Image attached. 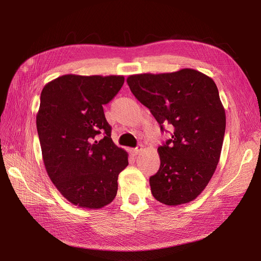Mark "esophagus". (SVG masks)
Returning <instances> with one entry per match:
<instances>
[{
	"label": "esophagus",
	"instance_id": "obj_1",
	"mask_svg": "<svg viewBox=\"0 0 261 261\" xmlns=\"http://www.w3.org/2000/svg\"><path fill=\"white\" fill-rule=\"evenodd\" d=\"M142 151H143V146H142V145H139L138 147L134 148V149L132 150V153H133V155H138V154H140Z\"/></svg>",
	"mask_w": 261,
	"mask_h": 261
}]
</instances>
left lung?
<instances>
[{
    "label": "left lung",
    "instance_id": "1",
    "mask_svg": "<svg viewBox=\"0 0 261 261\" xmlns=\"http://www.w3.org/2000/svg\"><path fill=\"white\" fill-rule=\"evenodd\" d=\"M127 84L162 131L167 123L173 127L171 139L158 148L160 169L149 179L152 196L169 206L195 200L217 168L225 132V111L215 81L182 68L131 75Z\"/></svg>",
    "mask_w": 261,
    "mask_h": 261
}]
</instances>
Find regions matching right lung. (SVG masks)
Returning a JSON list of instances; mask_svg holds the SVG:
<instances>
[{
  "label": "right lung",
  "instance_id": "right-lung-1",
  "mask_svg": "<svg viewBox=\"0 0 261 261\" xmlns=\"http://www.w3.org/2000/svg\"><path fill=\"white\" fill-rule=\"evenodd\" d=\"M123 81V76L68 74L41 92L37 130L44 166L59 193L78 207L111 203L118 174L128 166V153L113 143L102 107Z\"/></svg>",
  "mask_w": 261,
  "mask_h": 261
}]
</instances>
